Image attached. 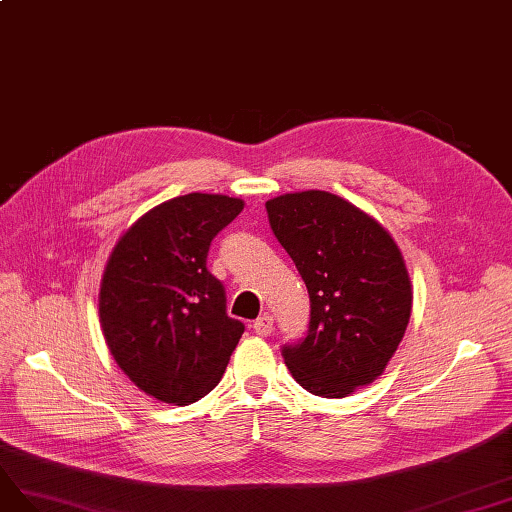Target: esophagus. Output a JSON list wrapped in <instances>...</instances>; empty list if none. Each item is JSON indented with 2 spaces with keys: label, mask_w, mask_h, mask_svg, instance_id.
<instances>
[{
  "label": "esophagus",
  "mask_w": 512,
  "mask_h": 512,
  "mask_svg": "<svg viewBox=\"0 0 512 512\" xmlns=\"http://www.w3.org/2000/svg\"><path fill=\"white\" fill-rule=\"evenodd\" d=\"M254 332H256L258 336H269V334L273 332V317H271V315L258 317V319L254 321Z\"/></svg>",
  "instance_id": "34e87169"
}]
</instances>
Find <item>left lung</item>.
I'll list each match as a JSON object with an SVG mask.
<instances>
[{
  "instance_id": "left-lung-1",
  "label": "left lung",
  "mask_w": 512,
  "mask_h": 512,
  "mask_svg": "<svg viewBox=\"0 0 512 512\" xmlns=\"http://www.w3.org/2000/svg\"><path fill=\"white\" fill-rule=\"evenodd\" d=\"M265 206L310 295L308 334L282 347L284 363L308 393L352 395L382 376L410 321L413 284L400 247L382 223L328 191Z\"/></svg>"
}]
</instances>
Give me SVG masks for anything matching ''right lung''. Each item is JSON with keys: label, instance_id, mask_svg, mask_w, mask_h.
Returning <instances> with one entry per match:
<instances>
[{"label": "right lung", "instance_id": "right-lung-1", "mask_svg": "<svg viewBox=\"0 0 512 512\" xmlns=\"http://www.w3.org/2000/svg\"><path fill=\"white\" fill-rule=\"evenodd\" d=\"M243 199H167L119 236L99 284V323L121 371L156 400L186 406L219 384L245 330L208 271L210 241Z\"/></svg>", "mask_w": 512, "mask_h": 512}]
</instances>
